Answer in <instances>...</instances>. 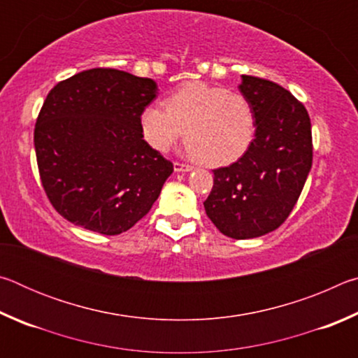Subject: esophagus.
I'll return each mask as SVG.
<instances>
[{"instance_id": "obj_1", "label": "esophagus", "mask_w": 358, "mask_h": 358, "mask_svg": "<svg viewBox=\"0 0 358 358\" xmlns=\"http://www.w3.org/2000/svg\"><path fill=\"white\" fill-rule=\"evenodd\" d=\"M173 171L180 173V172H191L192 167L187 164H181V162H173Z\"/></svg>"}]
</instances>
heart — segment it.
Wrapping results in <instances>:
<instances>
[{
	"mask_svg": "<svg viewBox=\"0 0 358 358\" xmlns=\"http://www.w3.org/2000/svg\"><path fill=\"white\" fill-rule=\"evenodd\" d=\"M138 126L143 141L156 151L166 153L185 134L187 156L203 166L222 167L238 161L250 148L256 115L243 93L194 82L169 96L166 108L145 107Z\"/></svg>",
	"mask_w": 358,
	"mask_h": 358,
	"instance_id": "1",
	"label": "heart"
}]
</instances>
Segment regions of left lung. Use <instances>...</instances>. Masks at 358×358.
I'll list each match as a JSON object with an SVG mask.
<instances>
[{"label":"left lung","instance_id":"left-lung-1","mask_svg":"<svg viewBox=\"0 0 358 358\" xmlns=\"http://www.w3.org/2000/svg\"><path fill=\"white\" fill-rule=\"evenodd\" d=\"M238 90L252 104L256 134L237 162L213 171L203 207L221 234L246 240L287 220L311 171L313 137L305 106L278 83L241 76Z\"/></svg>","mask_w":358,"mask_h":358}]
</instances>
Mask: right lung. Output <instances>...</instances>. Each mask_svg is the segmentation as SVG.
I'll use <instances>...</instances> for the list:
<instances>
[{"label":"right lung","mask_w":358,"mask_h":358,"mask_svg":"<svg viewBox=\"0 0 358 358\" xmlns=\"http://www.w3.org/2000/svg\"><path fill=\"white\" fill-rule=\"evenodd\" d=\"M157 96L151 78L96 68L50 90L34 128L42 186L78 227L118 235L142 220L173 164L143 141L138 118Z\"/></svg>","instance_id":"1"}]
</instances>
